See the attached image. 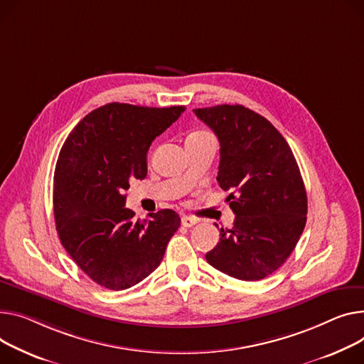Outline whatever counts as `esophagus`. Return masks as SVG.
I'll list each match as a JSON object with an SVG mask.
<instances>
[{"mask_svg": "<svg viewBox=\"0 0 364 364\" xmlns=\"http://www.w3.org/2000/svg\"><path fill=\"white\" fill-rule=\"evenodd\" d=\"M199 221L196 220V218H193V216H183L181 218V225L183 227H187V228H190V227H193V225H196Z\"/></svg>", "mask_w": 364, "mask_h": 364, "instance_id": "34e87169", "label": "esophagus"}]
</instances>
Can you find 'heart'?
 <instances>
[{
  "instance_id": "obj_1",
  "label": "heart",
  "mask_w": 364,
  "mask_h": 364,
  "mask_svg": "<svg viewBox=\"0 0 364 364\" xmlns=\"http://www.w3.org/2000/svg\"><path fill=\"white\" fill-rule=\"evenodd\" d=\"M202 134H208L206 132H196V133H191L190 136H202Z\"/></svg>"
}]
</instances>
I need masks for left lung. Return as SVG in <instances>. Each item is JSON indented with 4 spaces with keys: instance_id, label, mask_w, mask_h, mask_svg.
<instances>
[{
    "instance_id": "left-lung-1",
    "label": "left lung",
    "mask_w": 364,
    "mask_h": 364,
    "mask_svg": "<svg viewBox=\"0 0 364 364\" xmlns=\"http://www.w3.org/2000/svg\"><path fill=\"white\" fill-rule=\"evenodd\" d=\"M221 144L218 184L230 190L231 230L206 260L241 281L274 274L294 250L306 225L307 195L297 161L282 134L243 105L193 109Z\"/></svg>"
}]
</instances>
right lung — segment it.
<instances>
[{
  "label": "right lung",
  "instance_id": "1",
  "mask_svg": "<svg viewBox=\"0 0 364 364\" xmlns=\"http://www.w3.org/2000/svg\"><path fill=\"white\" fill-rule=\"evenodd\" d=\"M184 107L107 104L73 129L54 173V216L61 245L96 284L119 291L151 275L180 227L171 209L133 221L130 181L148 174L151 143Z\"/></svg>",
  "mask_w": 364,
  "mask_h": 364
}]
</instances>
